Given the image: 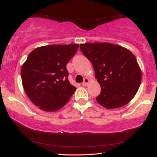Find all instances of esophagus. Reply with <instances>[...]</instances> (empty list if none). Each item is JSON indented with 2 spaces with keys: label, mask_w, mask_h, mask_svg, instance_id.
I'll return each mask as SVG.
<instances>
[{
  "label": "esophagus",
  "mask_w": 157,
  "mask_h": 157,
  "mask_svg": "<svg viewBox=\"0 0 157 157\" xmlns=\"http://www.w3.org/2000/svg\"><path fill=\"white\" fill-rule=\"evenodd\" d=\"M88 83H89V79L88 78H85L84 79V82H82V85L83 86H86V85L88 84Z\"/></svg>",
  "instance_id": "1"
}]
</instances>
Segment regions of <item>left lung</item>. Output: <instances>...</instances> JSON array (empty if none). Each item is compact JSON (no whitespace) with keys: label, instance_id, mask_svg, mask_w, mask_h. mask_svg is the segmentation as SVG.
Wrapping results in <instances>:
<instances>
[{"label":"left lung","instance_id":"obj_1","mask_svg":"<svg viewBox=\"0 0 157 157\" xmlns=\"http://www.w3.org/2000/svg\"><path fill=\"white\" fill-rule=\"evenodd\" d=\"M80 49L92 63L101 87L97 101L106 108L128 103L138 92L142 78L135 56L122 46L110 43L81 44Z\"/></svg>","mask_w":157,"mask_h":157}]
</instances>
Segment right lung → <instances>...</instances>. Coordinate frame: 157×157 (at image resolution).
Returning a JSON list of instances; mask_svg holds the SVG:
<instances>
[{
	"instance_id": "obj_1",
	"label": "right lung",
	"mask_w": 157,
	"mask_h": 157,
	"mask_svg": "<svg viewBox=\"0 0 157 157\" xmlns=\"http://www.w3.org/2000/svg\"><path fill=\"white\" fill-rule=\"evenodd\" d=\"M78 48V44L40 46L33 50L23 64V87L30 100L43 111L60 109L76 90L67 78L66 65Z\"/></svg>"
}]
</instances>
